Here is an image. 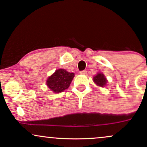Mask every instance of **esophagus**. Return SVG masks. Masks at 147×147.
Segmentation results:
<instances>
[{
    "instance_id": "obj_1",
    "label": "esophagus",
    "mask_w": 147,
    "mask_h": 147,
    "mask_svg": "<svg viewBox=\"0 0 147 147\" xmlns=\"http://www.w3.org/2000/svg\"><path fill=\"white\" fill-rule=\"evenodd\" d=\"M81 75H86L87 74V70H82V71L80 72Z\"/></svg>"
}]
</instances>
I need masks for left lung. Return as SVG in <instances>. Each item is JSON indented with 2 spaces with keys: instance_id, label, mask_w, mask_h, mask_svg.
I'll list each match as a JSON object with an SVG mask.
<instances>
[{
  "instance_id": "obj_1",
  "label": "left lung",
  "mask_w": 147,
  "mask_h": 147,
  "mask_svg": "<svg viewBox=\"0 0 147 147\" xmlns=\"http://www.w3.org/2000/svg\"><path fill=\"white\" fill-rule=\"evenodd\" d=\"M94 81L96 85L100 87H104L107 82L105 75L102 73H98L96 76H94Z\"/></svg>"
}]
</instances>
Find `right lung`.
Masks as SVG:
<instances>
[{"label": "right lung", "mask_w": 147, "mask_h": 147, "mask_svg": "<svg viewBox=\"0 0 147 147\" xmlns=\"http://www.w3.org/2000/svg\"><path fill=\"white\" fill-rule=\"evenodd\" d=\"M75 75L64 69H58L48 78L47 85L52 92L60 93L64 92L70 86Z\"/></svg>", "instance_id": "add662e5"}]
</instances>
